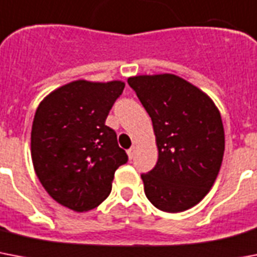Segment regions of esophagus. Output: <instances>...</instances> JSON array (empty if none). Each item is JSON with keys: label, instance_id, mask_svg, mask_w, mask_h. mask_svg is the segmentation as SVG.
Listing matches in <instances>:
<instances>
[{"label": "esophagus", "instance_id": "34e87169", "mask_svg": "<svg viewBox=\"0 0 257 257\" xmlns=\"http://www.w3.org/2000/svg\"><path fill=\"white\" fill-rule=\"evenodd\" d=\"M135 151H137V150H135V147H131V149L127 151V155H128V158H130V159H133V158H134Z\"/></svg>", "mask_w": 257, "mask_h": 257}]
</instances>
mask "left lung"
Instances as JSON below:
<instances>
[{
  "instance_id": "1",
  "label": "left lung",
  "mask_w": 257,
  "mask_h": 257,
  "mask_svg": "<svg viewBox=\"0 0 257 257\" xmlns=\"http://www.w3.org/2000/svg\"><path fill=\"white\" fill-rule=\"evenodd\" d=\"M127 82L149 112L157 138V164L141 175L146 196L164 212L188 210L208 194L220 170V112L207 94L174 74Z\"/></svg>"
}]
</instances>
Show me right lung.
<instances>
[{"label":"right lung","mask_w":257,"mask_h":257,"mask_svg":"<svg viewBox=\"0 0 257 257\" xmlns=\"http://www.w3.org/2000/svg\"><path fill=\"white\" fill-rule=\"evenodd\" d=\"M124 83L74 81L54 90L37 108L32 161L47 194L85 212L111 192L115 170L128 161L116 133L104 124Z\"/></svg>","instance_id":"right-lung-1"}]
</instances>
